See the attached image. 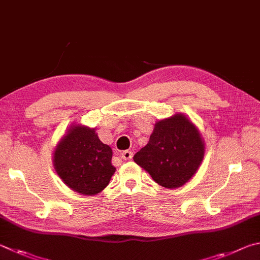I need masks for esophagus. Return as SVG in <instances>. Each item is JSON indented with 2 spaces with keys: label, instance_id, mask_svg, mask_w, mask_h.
I'll use <instances>...</instances> for the list:
<instances>
[{
  "label": "esophagus",
  "instance_id": "34e87169",
  "mask_svg": "<svg viewBox=\"0 0 260 260\" xmlns=\"http://www.w3.org/2000/svg\"><path fill=\"white\" fill-rule=\"evenodd\" d=\"M120 157L124 160H129V159H132V157H133V152L129 150H125L120 153Z\"/></svg>",
  "mask_w": 260,
  "mask_h": 260
}]
</instances>
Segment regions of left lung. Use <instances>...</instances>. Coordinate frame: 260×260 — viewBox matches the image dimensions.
<instances>
[{"instance_id": "obj_1", "label": "left lung", "mask_w": 260, "mask_h": 260, "mask_svg": "<svg viewBox=\"0 0 260 260\" xmlns=\"http://www.w3.org/2000/svg\"><path fill=\"white\" fill-rule=\"evenodd\" d=\"M205 154V143L196 125L182 114L155 122L144 148L134 161L159 185L176 188L190 181Z\"/></svg>"}]
</instances>
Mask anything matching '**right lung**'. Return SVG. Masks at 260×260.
Wrapping results in <instances>:
<instances>
[{"instance_id":"add662e5","label":"right lung","mask_w":260,"mask_h":260,"mask_svg":"<svg viewBox=\"0 0 260 260\" xmlns=\"http://www.w3.org/2000/svg\"><path fill=\"white\" fill-rule=\"evenodd\" d=\"M112 150L102 143L95 128L70 127L53 153L56 174L73 191L94 196L110 182L116 168L111 164Z\"/></svg>"}]
</instances>
